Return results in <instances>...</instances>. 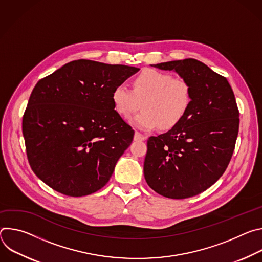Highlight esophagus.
<instances>
[{
  "mask_svg": "<svg viewBox=\"0 0 262 262\" xmlns=\"http://www.w3.org/2000/svg\"><path fill=\"white\" fill-rule=\"evenodd\" d=\"M145 139H146V136H144L143 134H141L139 132L135 133V140L136 141H144Z\"/></svg>",
  "mask_w": 262,
  "mask_h": 262,
  "instance_id": "34e87169",
  "label": "esophagus"
}]
</instances>
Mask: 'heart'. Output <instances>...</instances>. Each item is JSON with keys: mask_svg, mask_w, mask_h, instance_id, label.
<instances>
[{"mask_svg": "<svg viewBox=\"0 0 262 262\" xmlns=\"http://www.w3.org/2000/svg\"><path fill=\"white\" fill-rule=\"evenodd\" d=\"M115 110L123 118H129L141 107L132 122L142 128L162 129L176 126L188 114L193 102V87L184 78L171 73L146 69L133 81V89L118 85L112 93Z\"/></svg>", "mask_w": 262, "mask_h": 262, "instance_id": "obj_1", "label": "heart"}]
</instances>
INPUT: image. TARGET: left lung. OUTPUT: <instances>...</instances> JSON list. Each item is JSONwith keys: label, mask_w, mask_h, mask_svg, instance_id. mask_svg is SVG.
I'll use <instances>...</instances> for the list:
<instances>
[{"label": "left lung", "mask_w": 262, "mask_h": 262, "mask_svg": "<svg viewBox=\"0 0 262 262\" xmlns=\"http://www.w3.org/2000/svg\"><path fill=\"white\" fill-rule=\"evenodd\" d=\"M175 70L193 87V102L171 130L147 141L146 182L171 199L196 196L227 169L239 127V111L225 77L196 59L151 65Z\"/></svg>", "instance_id": "obj_1"}]
</instances>
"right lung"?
<instances>
[{
	"mask_svg": "<svg viewBox=\"0 0 262 262\" xmlns=\"http://www.w3.org/2000/svg\"><path fill=\"white\" fill-rule=\"evenodd\" d=\"M138 70L81 59L38 81L23 116L27 158L37 177L71 197L103 188L135 135L114 110L112 93Z\"/></svg>",
	"mask_w": 262,
	"mask_h": 262,
	"instance_id": "add662e5",
	"label": "right lung"
}]
</instances>
